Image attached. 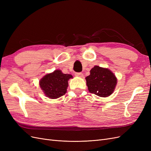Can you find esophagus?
Here are the masks:
<instances>
[{"label": "esophagus", "instance_id": "esophagus-1", "mask_svg": "<svg viewBox=\"0 0 151 151\" xmlns=\"http://www.w3.org/2000/svg\"><path fill=\"white\" fill-rule=\"evenodd\" d=\"M75 76H77V77H83V76H84L83 73H81V72H77V73H76Z\"/></svg>", "mask_w": 151, "mask_h": 151}]
</instances>
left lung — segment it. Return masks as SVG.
<instances>
[{"mask_svg":"<svg viewBox=\"0 0 151 151\" xmlns=\"http://www.w3.org/2000/svg\"><path fill=\"white\" fill-rule=\"evenodd\" d=\"M86 84L91 93L99 97L109 96L115 89L117 78L108 68L95 65L86 77Z\"/></svg>","mask_w":151,"mask_h":151,"instance_id":"left-lung-1","label":"left lung"}]
</instances>
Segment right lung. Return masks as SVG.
Listing matches in <instances>:
<instances>
[{
    "instance_id": "right-lung-1",
    "label": "right lung",
    "mask_w": 151,
    "mask_h": 151,
    "mask_svg": "<svg viewBox=\"0 0 151 151\" xmlns=\"http://www.w3.org/2000/svg\"><path fill=\"white\" fill-rule=\"evenodd\" d=\"M73 78L71 74H63L61 70H55L45 75L39 81L40 88L50 99H57L67 93L68 81Z\"/></svg>"
}]
</instances>
